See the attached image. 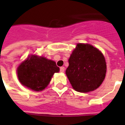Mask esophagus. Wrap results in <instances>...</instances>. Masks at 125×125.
<instances>
[{
    "instance_id": "esophagus-1",
    "label": "esophagus",
    "mask_w": 125,
    "mask_h": 125,
    "mask_svg": "<svg viewBox=\"0 0 125 125\" xmlns=\"http://www.w3.org/2000/svg\"><path fill=\"white\" fill-rule=\"evenodd\" d=\"M60 72H64V70H65V68L64 67H60Z\"/></svg>"
}]
</instances>
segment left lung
I'll return each mask as SVG.
<instances>
[{
    "instance_id": "left-lung-1",
    "label": "left lung",
    "mask_w": 125,
    "mask_h": 125,
    "mask_svg": "<svg viewBox=\"0 0 125 125\" xmlns=\"http://www.w3.org/2000/svg\"><path fill=\"white\" fill-rule=\"evenodd\" d=\"M65 71L73 88L80 92L93 91L101 85L106 76L104 55L89 44H77Z\"/></svg>"
}]
</instances>
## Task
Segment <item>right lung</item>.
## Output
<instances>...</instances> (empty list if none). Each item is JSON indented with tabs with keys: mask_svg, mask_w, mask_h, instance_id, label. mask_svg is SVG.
Listing matches in <instances>:
<instances>
[{
	"mask_svg": "<svg viewBox=\"0 0 125 125\" xmlns=\"http://www.w3.org/2000/svg\"><path fill=\"white\" fill-rule=\"evenodd\" d=\"M60 68L53 61L32 55L17 68L21 83L35 91H41L49 84L54 73Z\"/></svg>",
	"mask_w": 125,
	"mask_h": 125,
	"instance_id": "add662e5",
	"label": "right lung"
}]
</instances>
